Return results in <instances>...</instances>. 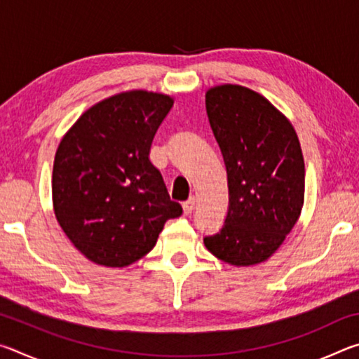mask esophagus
Returning <instances> with one entry per match:
<instances>
[{
  "label": "esophagus",
  "mask_w": 359,
  "mask_h": 359,
  "mask_svg": "<svg viewBox=\"0 0 359 359\" xmlns=\"http://www.w3.org/2000/svg\"><path fill=\"white\" fill-rule=\"evenodd\" d=\"M194 198H190V199H187V201L184 203V214L185 215H190L191 212H193V209H194Z\"/></svg>",
  "instance_id": "1"
}]
</instances>
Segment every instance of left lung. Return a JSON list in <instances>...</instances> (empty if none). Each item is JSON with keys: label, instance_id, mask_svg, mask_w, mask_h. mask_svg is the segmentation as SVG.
I'll use <instances>...</instances> for the list:
<instances>
[{"label": "left lung", "instance_id": "left-lung-1", "mask_svg": "<svg viewBox=\"0 0 359 359\" xmlns=\"http://www.w3.org/2000/svg\"><path fill=\"white\" fill-rule=\"evenodd\" d=\"M212 133L228 174L222 229L208 250L234 266L263 263L285 241L304 204V158L293 125L264 96L241 85L205 93Z\"/></svg>", "mask_w": 359, "mask_h": 359}]
</instances>
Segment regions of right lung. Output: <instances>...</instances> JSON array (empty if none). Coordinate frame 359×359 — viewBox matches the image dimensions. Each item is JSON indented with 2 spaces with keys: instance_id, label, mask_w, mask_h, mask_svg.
Listing matches in <instances>:
<instances>
[{
  "instance_id": "right-lung-1",
  "label": "right lung",
  "mask_w": 359,
  "mask_h": 359,
  "mask_svg": "<svg viewBox=\"0 0 359 359\" xmlns=\"http://www.w3.org/2000/svg\"><path fill=\"white\" fill-rule=\"evenodd\" d=\"M172 104L171 96L144 90L111 96L83 112L58 145L55 217L96 264L135 263L155 247L165 223L182 215L149 158Z\"/></svg>"
}]
</instances>
